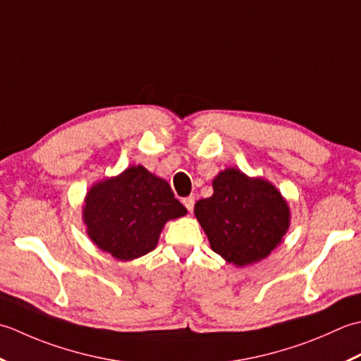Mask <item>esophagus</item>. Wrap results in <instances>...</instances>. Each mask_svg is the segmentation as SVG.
<instances>
[{"instance_id": "1", "label": "esophagus", "mask_w": 361, "mask_h": 361, "mask_svg": "<svg viewBox=\"0 0 361 361\" xmlns=\"http://www.w3.org/2000/svg\"><path fill=\"white\" fill-rule=\"evenodd\" d=\"M182 202H183V205H185L188 212H193V207H195V197H193V196L183 197Z\"/></svg>"}]
</instances>
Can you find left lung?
<instances>
[{
  "instance_id": "8db88e82",
  "label": "left lung",
  "mask_w": 361,
  "mask_h": 361,
  "mask_svg": "<svg viewBox=\"0 0 361 361\" xmlns=\"http://www.w3.org/2000/svg\"><path fill=\"white\" fill-rule=\"evenodd\" d=\"M195 215L213 251L237 267L267 259L290 227L281 191L235 168L213 179V195L195 204Z\"/></svg>"
}]
</instances>
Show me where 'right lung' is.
<instances>
[{"label":"right lung","mask_w":361,"mask_h":361,"mask_svg":"<svg viewBox=\"0 0 361 361\" xmlns=\"http://www.w3.org/2000/svg\"><path fill=\"white\" fill-rule=\"evenodd\" d=\"M185 213L168 182L142 165L94 183L82 207L88 237L118 260L151 252L165 223Z\"/></svg>","instance_id":"1"}]
</instances>
